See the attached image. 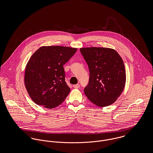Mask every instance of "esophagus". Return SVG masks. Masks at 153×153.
Here are the masks:
<instances>
[{"label":"esophagus","mask_w":153,"mask_h":153,"mask_svg":"<svg viewBox=\"0 0 153 153\" xmlns=\"http://www.w3.org/2000/svg\"><path fill=\"white\" fill-rule=\"evenodd\" d=\"M79 87H80V85H79V84H78L73 85V87L75 88H79Z\"/></svg>","instance_id":"1"}]
</instances>
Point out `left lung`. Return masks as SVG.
Masks as SVG:
<instances>
[{"instance_id": "8db88e82", "label": "left lung", "mask_w": 153, "mask_h": 153, "mask_svg": "<svg viewBox=\"0 0 153 153\" xmlns=\"http://www.w3.org/2000/svg\"><path fill=\"white\" fill-rule=\"evenodd\" d=\"M80 52L89 70L85 94L98 107L111 105L121 94L126 85V73L121 57L116 51L108 48H82Z\"/></svg>"}]
</instances>
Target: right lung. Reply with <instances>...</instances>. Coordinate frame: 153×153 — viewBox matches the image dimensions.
Returning <instances> with one entry per match:
<instances>
[{
    "label": "right lung",
    "mask_w": 153,
    "mask_h": 153,
    "mask_svg": "<svg viewBox=\"0 0 153 153\" xmlns=\"http://www.w3.org/2000/svg\"><path fill=\"white\" fill-rule=\"evenodd\" d=\"M77 49L62 46L39 48L31 56L25 72L27 92L37 105L52 109L59 106L70 92L63 65Z\"/></svg>",
    "instance_id": "right-lung-1"
}]
</instances>
